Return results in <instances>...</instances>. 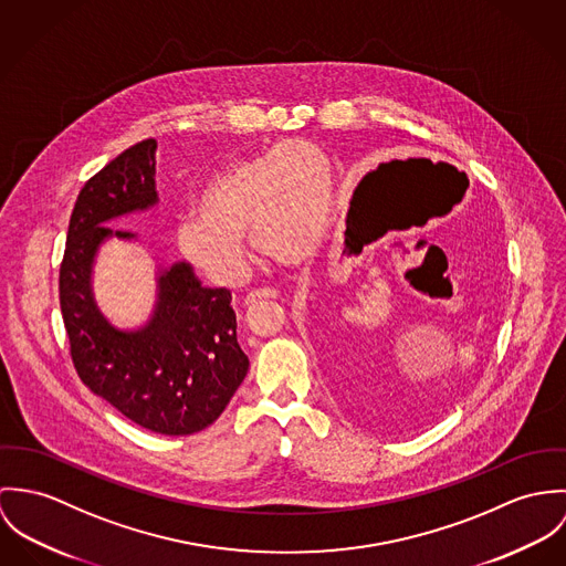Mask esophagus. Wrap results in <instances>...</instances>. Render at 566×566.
<instances>
[{
	"label": "esophagus",
	"mask_w": 566,
	"mask_h": 566,
	"mask_svg": "<svg viewBox=\"0 0 566 566\" xmlns=\"http://www.w3.org/2000/svg\"><path fill=\"white\" fill-rule=\"evenodd\" d=\"M280 293L275 291V289H258V291H252L248 297H245V306L250 308V306H255L258 302H262V300H275Z\"/></svg>",
	"instance_id": "34e87169"
}]
</instances>
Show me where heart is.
Returning <instances> with one entry per match:
<instances>
[{
	"label": "heart",
	"instance_id": "1",
	"mask_svg": "<svg viewBox=\"0 0 566 566\" xmlns=\"http://www.w3.org/2000/svg\"><path fill=\"white\" fill-rule=\"evenodd\" d=\"M329 206L332 176L321 151L306 143H280L212 176L197 210L178 221L176 243L203 275L232 286L252 266L250 230L264 255L302 260L323 241Z\"/></svg>",
	"mask_w": 566,
	"mask_h": 566
}]
</instances>
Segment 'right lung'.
Wrapping results in <instances>:
<instances>
[{"label":"right lung","mask_w":566,"mask_h":566,"mask_svg":"<svg viewBox=\"0 0 566 566\" xmlns=\"http://www.w3.org/2000/svg\"><path fill=\"white\" fill-rule=\"evenodd\" d=\"M156 140L132 145L80 190L61 264V311L80 379L136 426L187 437L219 419L248 376L228 289L201 286L189 262L158 271L149 321L115 327L95 304L91 273L108 239L136 234L106 223L158 203Z\"/></svg>","instance_id":"1"}]
</instances>
